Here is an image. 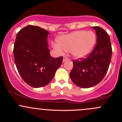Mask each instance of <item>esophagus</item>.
Here are the masks:
<instances>
[{
  "label": "esophagus",
  "instance_id": "esophagus-1",
  "mask_svg": "<svg viewBox=\"0 0 122 122\" xmlns=\"http://www.w3.org/2000/svg\"><path fill=\"white\" fill-rule=\"evenodd\" d=\"M67 60H69V59L68 58L64 57V58H63V62H66V61H67Z\"/></svg>",
  "mask_w": 122,
  "mask_h": 122
}]
</instances>
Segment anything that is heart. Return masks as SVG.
Wrapping results in <instances>:
<instances>
[{"label":"heart","mask_w":122,"mask_h":122,"mask_svg":"<svg viewBox=\"0 0 122 122\" xmlns=\"http://www.w3.org/2000/svg\"><path fill=\"white\" fill-rule=\"evenodd\" d=\"M57 42H52V45L58 52L69 51L76 58H84L93 51L96 42V35L93 31L78 30L60 36Z\"/></svg>","instance_id":"heart-1"}]
</instances>
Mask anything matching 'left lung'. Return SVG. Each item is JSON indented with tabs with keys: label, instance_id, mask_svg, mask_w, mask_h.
Listing matches in <instances>:
<instances>
[{
	"label": "left lung",
	"instance_id": "1",
	"mask_svg": "<svg viewBox=\"0 0 122 122\" xmlns=\"http://www.w3.org/2000/svg\"><path fill=\"white\" fill-rule=\"evenodd\" d=\"M97 35V44L86 58L74 60L70 78L76 86L90 88L99 84L109 69L112 49L110 37L99 26H93Z\"/></svg>",
	"mask_w": 122,
	"mask_h": 122
}]
</instances>
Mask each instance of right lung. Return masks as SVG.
I'll return each mask as SVG.
<instances>
[{
  "instance_id": "right-lung-1",
  "label": "right lung",
  "mask_w": 122,
  "mask_h": 122,
  "mask_svg": "<svg viewBox=\"0 0 122 122\" xmlns=\"http://www.w3.org/2000/svg\"><path fill=\"white\" fill-rule=\"evenodd\" d=\"M49 34L40 27L28 25L16 35L13 48L16 66L25 82L34 88L50 83L62 62V56L55 58L50 55Z\"/></svg>"
}]
</instances>
